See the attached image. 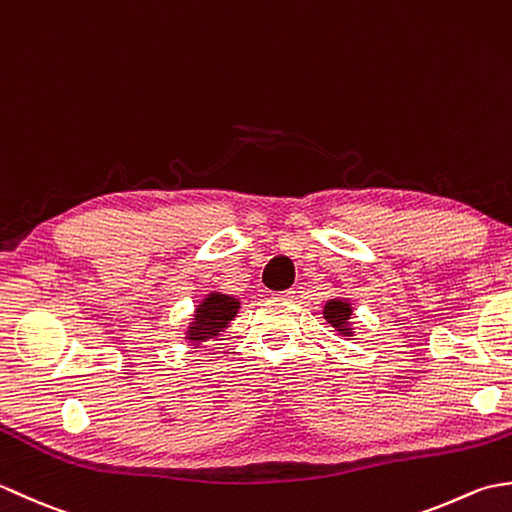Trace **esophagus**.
Wrapping results in <instances>:
<instances>
[{"mask_svg": "<svg viewBox=\"0 0 512 512\" xmlns=\"http://www.w3.org/2000/svg\"><path fill=\"white\" fill-rule=\"evenodd\" d=\"M273 299L277 301H292L295 299V290H284V292H275Z\"/></svg>", "mask_w": 512, "mask_h": 512, "instance_id": "esophagus-1", "label": "esophagus"}]
</instances>
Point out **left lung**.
Masks as SVG:
<instances>
[{"label": "left lung", "instance_id": "1", "mask_svg": "<svg viewBox=\"0 0 512 512\" xmlns=\"http://www.w3.org/2000/svg\"><path fill=\"white\" fill-rule=\"evenodd\" d=\"M323 314H325V319L332 323V328H339L341 334H352L350 328H347V325H350L347 321H350V314H352L350 303L341 301V299H332L325 303Z\"/></svg>", "mask_w": 512, "mask_h": 512}]
</instances>
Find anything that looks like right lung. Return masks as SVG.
Wrapping results in <instances>:
<instances>
[{
	"label": "right lung",
	"instance_id": "obj_1",
	"mask_svg": "<svg viewBox=\"0 0 512 512\" xmlns=\"http://www.w3.org/2000/svg\"><path fill=\"white\" fill-rule=\"evenodd\" d=\"M237 308H239V301L235 297L211 292V295L200 303L198 310H195V319L189 328V339L191 341L213 339V336L220 334L228 325V321L235 317Z\"/></svg>",
	"mask_w": 512,
	"mask_h": 512
}]
</instances>
